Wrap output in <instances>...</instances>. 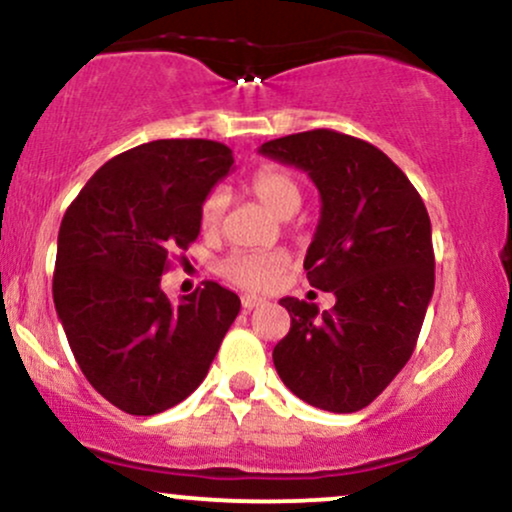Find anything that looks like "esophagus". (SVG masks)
<instances>
[{
    "label": "esophagus",
    "instance_id": "esophagus-1",
    "mask_svg": "<svg viewBox=\"0 0 512 512\" xmlns=\"http://www.w3.org/2000/svg\"><path fill=\"white\" fill-rule=\"evenodd\" d=\"M267 301H264V298H257V296H243V308L245 310H255V308H260V305H264Z\"/></svg>",
    "mask_w": 512,
    "mask_h": 512
}]
</instances>
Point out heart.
Listing matches in <instances>:
<instances>
[{
	"mask_svg": "<svg viewBox=\"0 0 512 512\" xmlns=\"http://www.w3.org/2000/svg\"><path fill=\"white\" fill-rule=\"evenodd\" d=\"M250 187L257 199L274 211L281 219H289L296 214L303 202L301 182L289 168L284 166H260L252 173ZM228 207V195L216 187L199 204V223L204 231H216L221 226L223 214ZM286 269V257L281 252L272 250H233L226 257L216 262V272L223 279L231 281L233 286H240L245 291H267L279 281V276Z\"/></svg>",
	"mask_w": 512,
	"mask_h": 512,
	"instance_id": "obj_1",
	"label": "heart"
}]
</instances>
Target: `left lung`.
<instances>
[{"label":"left lung","mask_w":512,"mask_h":512,"mask_svg":"<svg viewBox=\"0 0 512 512\" xmlns=\"http://www.w3.org/2000/svg\"><path fill=\"white\" fill-rule=\"evenodd\" d=\"M260 154L305 170L322 197L305 272L334 308L281 298L291 330L274 368L303 402L334 414L368 407L414 354L436 284L431 219L407 175L378 146L310 129Z\"/></svg>","instance_id":"left-lung-1"}]
</instances>
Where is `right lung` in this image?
<instances>
[{
	"label": "right lung",
	"instance_id": "add662e5",
	"mask_svg": "<svg viewBox=\"0 0 512 512\" xmlns=\"http://www.w3.org/2000/svg\"><path fill=\"white\" fill-rule=\"evenodd\" d=\"M233 166L226 144L158 139L110 158L69 204L52 298L81 373L117 409L161 414L190 397L240 313L204 281L168 301L161 274L199 236V204Z\"/></svg>",
	"mask_w": 512,
	"mask_h": 512
}]
</instances>
